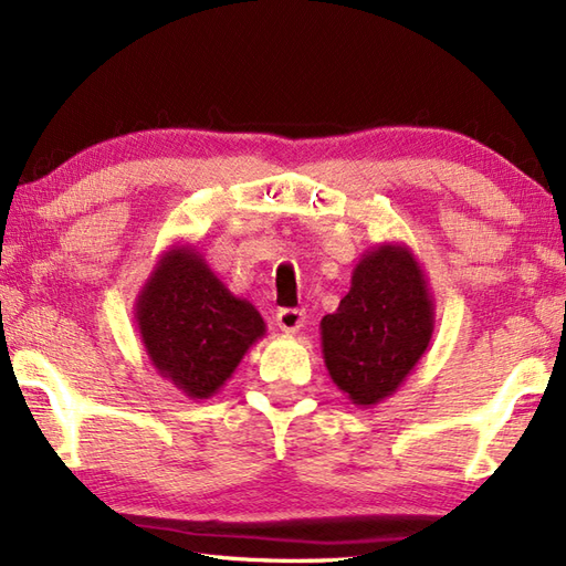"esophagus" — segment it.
<instances>
[{
    "instance_id": "34e87169",
    "label": "esophagus",
    "mask_w": 566,
    "mask_h": 566,
    "mask_svg": "<svg viewBox=\"0 0 566 566\" xmlns=\"http://www.w3.org/2000/svg\"><path fill=\"white\" fill-rule=\"evenodd\" d=\"M304 323H306V314L302 308H280V314H276V326H280L284 333L302 331Z\"/></svg>"
}]
</instances>
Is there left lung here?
Returning <instances> with one entry per match:
<instances>
[{
  "mask_svg": "<svg viewBox=\"0 0 566 566\" xmlns=\"http://www.w3.org/2000/svg\"><path fill=\"white\" fill-rule=\"evenodd\" d=\"M436 304L426 272L403 243H379L357 260L350 292L321 321L323 363L355 406L387 399L426 355Z\"/></svg>",
  "mask_w": 566,
  "mask_h": 566,
  "instance_id": "left-lung-1",
  "label": "left lung"
}]
</instances>
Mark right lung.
Returning <instances> with one entry per match:
<instances>
[{"label": "right lung", "mask_w": 566, "mask_h": 566, "mask_svg": "<svg viewBox=\"0 0 566 566\" xmlns=\"http://www.w3.org/2000/svg\"><path fill=\"white\" fill-rule=\"evenodd\" d=\"M134 314L150 365L195 401L219 391L268 333L260 311L233 296L195 245L163 252Z\"/></svg>", "instance_id": "1"}]
</instances>
